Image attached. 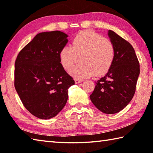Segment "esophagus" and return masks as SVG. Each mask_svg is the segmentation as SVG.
<instances>
[{
  "mask_svg": "<svg viewBox=\"0 0 153 153\" xmlns=\"http://www.w3.org/2000/svg\"><path fill=\"white\" fill-rule=\"evenodd\" d=\"M82 81V80H81V79H74L75 84H79V83H80V82H81Z\"/></svg>",
  "mask_w": 153,
  "mask_h": 153,
  "instance_id": "obj_1",
  "label": "esophagus"
}]
</instances>
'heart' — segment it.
<instances>
[{
    "label": "heart",
    "instance_id": "1",
    "mask_svg": "<svg viewBox=\"0 0 153 153\" xmlns=\"http://www.w3.org/2000/svg\"><path fill=\"white\" fill-rule=\"evenodd\" d=\"M81 59L82 62L73 69ZM115 58L112 42L91 31L80 32L72 40V47L64 45L59 53L61 65L76 79H85L108 72Z\"/></svg>",
    "mask_w": 153,
    "mask_h": 153
}]
</instances>
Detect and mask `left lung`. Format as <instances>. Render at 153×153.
Here are the masks:
<instances>
[{"label":"left lung","mask_w":153,"mask_h":153,"mask_svg":"<svg viewBox=\"0 0 153 153\" xmlns=\"http://www.w3.org/2000/svg\"><path fill=\"white\" fill-rule=\"evenodd\" d=\"M108 35L115 48V58L105 76L95 82L91 101L99 110L114 114L130 102L135 93L140 65L129 42L111 30Z\"/></svg>","instance_id":"left-lung-1"}]
</instances>
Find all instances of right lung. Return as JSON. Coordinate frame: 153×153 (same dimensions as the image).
Wrapping results in <instances>:
<instances>
[{"label": "right lung", "mask_w": 153, "mask_h": 153, "mask_svg": "<svg viewBox=\"0 0 153 153\" xmlns=\"http://www.w3.org/2000/svg\"><path fill=\"white\" fill-rule=\"evenodd\" d=\"M60 31L37 34L15 64V87L25 108L38 118L55 117L65 106L74 81L61 65L59 53L68 40Z\"/></svg>", "instance_id": "1"}]
</instances>
